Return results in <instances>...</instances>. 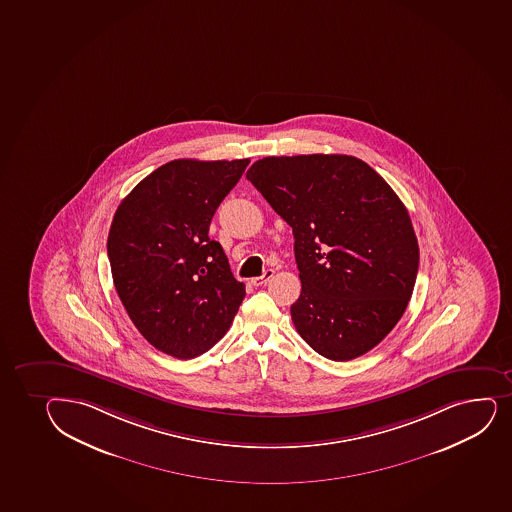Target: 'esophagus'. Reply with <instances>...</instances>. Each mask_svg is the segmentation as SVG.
<instances>
[{
	"label": "esophagus",
	"mask_w": 512,
	"mask_h": 512,
	"mask_svg": "<svg viewBox=\"0 0 512 512\" xmlns=\"http://www.w3.org/2000/svg\"><path fill=\"white\" fill-rule=\"evenodd\" d=\"M272 275H274V270H265L264 275H260V277H253L250 284H252V286H264V284L269 282V279H272Z\"/></svg>",
	"instance_id": "obj_1"
}]
</instances>
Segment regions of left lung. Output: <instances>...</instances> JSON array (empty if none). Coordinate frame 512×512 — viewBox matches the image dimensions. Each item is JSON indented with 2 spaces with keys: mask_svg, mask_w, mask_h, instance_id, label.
Returning <instances> with one entry per match:
<instances>
[{
  "mask_svg": "<svg viewBox=\"0 0 512 512\" xmlns=\"http://www.w3.org/2000/svg\"><path fill=\"white\" fill-rule=\"evenodd\" d=\"M294 235L301 296L292 323L314 352L347 362L391 333L413 296L419 247L406 206L352 155L265 157L247 171Z\"/></svg>",
  "mask_w": 512,
  "mask_h": 512,
  "instance_id": "1",
  "label": "left lung"
}]
</instances>
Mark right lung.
<instances>
[{"instance_id": "1", "label": "right lung", "mask_w": 512, "mask_h": 512, "mask_svg": "<svg viewBox=\"0 0 512 512\" xmlns=\"http://www.w3.org/2000/svg\"><path fill=\"white\" fill-rule=\"evenodd\" d=\"M250 160L179 159L133 187L111 221L108 259L128 316L152 347L189 360L225 336L245 297L209 223Z\"/></svg>"}]
</instances>
